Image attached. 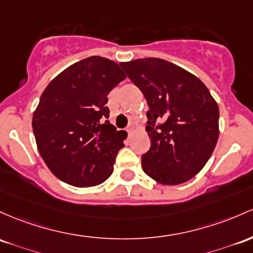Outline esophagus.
Here are the masks:
<instances>
[{"mask_svg": "<svg viewBox=\"0 0 253 253\" xmlns=\"http://www.w3.org/2000/svg\"><path fill=\"white\" fill-rule=\"evenodd\" d=\"M126 131H127V133H128V135H131L132 132H133V127L132 126H128V127H127Z\"/></svg>", "mask_w": 253, "mask_h": 253, "instance_id": "obj_1", "label": "esophagus"}]
</instances>
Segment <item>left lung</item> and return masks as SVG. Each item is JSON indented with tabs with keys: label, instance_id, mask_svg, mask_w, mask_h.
Returning <instances> with one entry per match:
<instances>
[{
	"label": "left lung",
	"instance_id": "1",
	"mask_svg": "<svg viewBox=\"0 0 253 253\" xmlns=\"http://www.w3.org/2000/svg\"><path fill=\"white\" fill-rule=\"evenodd\" d=\"M120 66L148 102L151 146L141 155L146 175L179 185L198 174L218 139L217 103L201 80L162 59H140Z\"/></svg>",
	"mask_w": 253,
	"mask_h": 253
}]
</instances>
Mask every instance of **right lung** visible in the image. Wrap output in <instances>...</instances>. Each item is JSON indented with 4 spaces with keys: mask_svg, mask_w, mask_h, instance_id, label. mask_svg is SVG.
Masks as SVG:
<instances>
[{
    "mask_svg": "<svg viewBox=\"0 0 253 253\" xmlns=\"http://www.w3.org/2000/svg\"><path fill=\"white\" fill-rule=\"evenodd\" d=\"M125 78L118 63L91 56L65 69L42 93L33 134L44 162L66 184L88 187L112 175L125 138L108 120V93Z\"/></svg>",
    "mask_w": 253,
    "mask_h": 253,
    "instance_id": "add662e5",
    "label": "right lung"
}]
</instances>
